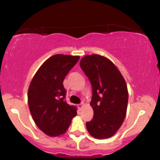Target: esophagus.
Returning <instances> with one entry per match:
<instances>
[{"instance_id": "34e87169", "label": "esophagus", "mask_w": 160, "mask_h": 160, "mask_svg": "<svg viewBox=\"0 0 160 160\" xmlns=\"http://www.w3.org/2000/svg\"><path fill=\"white\" fill-rule=\"evenodd\" d=\"M82 107H83V104H78V109L80 110V111L82 109Z\"/></svg>"}]
</instances>
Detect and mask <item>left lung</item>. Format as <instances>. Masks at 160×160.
I'll return each instance as SVG.
<instances>
[{"instance_id":"8db88e82","label":"left lung","mask_w":160,"mask_h":160,"mask_svg":"<svg viewBox=\"0 0 160 160\" xmlns=\"http://www.w3.org/2000/svg\"><path fill=\"white\" fill-rule=\"evenodd\" d=\"M80 68L92 89V120L86 122L92 136L98 139L113 136L122 126L126 114L128 89L123 77L114 64L105 57L93 54L84 56Z\"/></svg>"}]
</instances>
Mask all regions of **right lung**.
I'll return each mask as SVG.
<instances>
[{"label": "right lung", "mask_w": 160, "mask_h": 160, "mask_svg": "<svg viewBox=\"0 0 160 160\" xmlns=\"http://www.w3.org/2000/svg\"><path fill=\"white\" fill-rule=\"evenodd\" d=\"M80 56L55 55L43 64L33 78L28 102L33 120L46 135L56 137L67 131L77 108L66 102L64 79Z\"/></svg>", "instance_id": "add662e5"}]
</instances>
